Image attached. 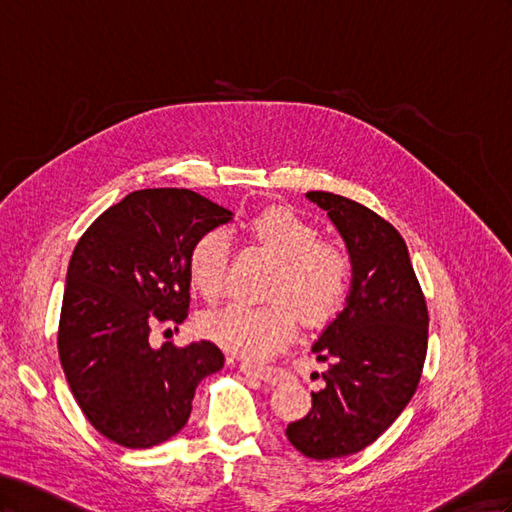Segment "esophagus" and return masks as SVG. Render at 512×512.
Masks as SVG:
<instances>
[{"instance_id":"34e87169","label":"esophagus","mask_w":512,"mask_h":512,"mask_svg":"<svg viewBox=\"0 0 512 512\" xmlns=\"http://www.w3.org/2000/svg\"><path fill=\"white\" fill-rule=\"evenodd\" d=\"M240 372H244L246 376H255L259 381L264 383H283L287 378V372L283 368H264V365H251V363H240Z\"/></svg>"}]
</instances>
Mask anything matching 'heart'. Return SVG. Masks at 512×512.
I'll list each match as a JSON object with an SVG mask.
<instances>
[{
  "instance_id": "1",
  "label": "heart",
  "mask_w": 512,
  "mask_h": 512,
  "mask_svg": "<svg viewBox=\"0 0 512 512\" xmlns=\"http://www.w3.org/2000/svg\"><path fill=\"white\" fill-rule=\"evenodd\" d=\"M253 238L281 257L270 305L231 303L205 313L201 331L235 357L264 361L292 342L298 311L322 324L344 307L352 283V261L342 246L320 242L318 229L292 209L268 207L248 220ZM231 238L225 229L203 233L190 248V283L205 300L225 292Z\"/></svg>"
}]
</instances>
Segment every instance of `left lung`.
Instances as JSON below:
<instances>
[{"mask_svg":"<svg viewBox=\"0 0 512 512\" xmlns=\"http://www.w3.org/2000/svg\"><path fill=\"white\" fill-rule=\"evenodd\" d=\"M329 214L352 261L346 307L313 352L329 361L311 411L287 426L294 448L331 461L368 448L411 402L428 348V309L396 227L333 192H307Z\"/></svg>","mask_w":512,"mask_h":512,"instance_id":"left-lung-1","label":"left lung"}]
</instances>
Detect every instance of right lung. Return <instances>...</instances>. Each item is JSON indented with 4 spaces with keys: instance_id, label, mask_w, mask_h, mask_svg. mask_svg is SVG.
Segmentation results:
<instances>
[{
    "instance_id": "right-lung-1",
    "label": "right lung",
    "mask_w": 512,
    "mask_h": 512,
    "mask_svg": "<svg viewBox=\"0 0 512 512\" xmlns=\"http://www.w3.org/2000/svg\"><path fill=\"white\" fill-rule=\"evenodd\" d=\"M231 212L192 190L149 188L106 209L77 242L64 287L58 355L86 419L140 450L186 426L194 391L222 370L212 342L153 348L151 326L188 318V257Z\"/></svg>"
}]
</instances>
